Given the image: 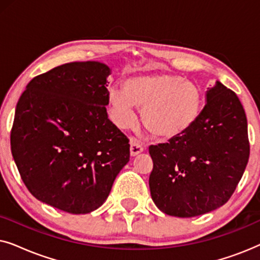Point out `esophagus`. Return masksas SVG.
<instances>
[{
    "label": "esophagus",
    "mask_w": 260,
    "mask_h": 260,
    "mask_svg": "<svg viewBox=\"0 0 260 260\" xmlns=\"http://www.w3.org/2000/svg\"><path fill=\"white\" fill-rule=\"evenodd\" d=\"M144 150L143 145L141 143H138V142L135 140V138H131L130 141V154L131 156H136L138 154H141L142 151Z\"/></svg>",
    "instance_id": "obj_1"
}]
</instances>
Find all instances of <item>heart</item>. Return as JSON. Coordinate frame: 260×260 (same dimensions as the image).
Returning a JSON list of instances; mask_svg holds the SVG:
<instances>
[{"label":"heart","mask_w":260,"mask_h":260,"mask_svg":"<svg viewBox=\"0 0 260 260\" xmlns=\"http://www.w3.org/2000/svg\"><path fill=\"white\" fill-rule=\"evenodd\" d=\"M117 125L135 123L134 105L142 109V123L151 136L169 140L193 125L200 111L197 85L173 74H144L125 80L124 91L112 88L109 94Z\"/></svg>","instance_id":"heart-1"}]
</instances>
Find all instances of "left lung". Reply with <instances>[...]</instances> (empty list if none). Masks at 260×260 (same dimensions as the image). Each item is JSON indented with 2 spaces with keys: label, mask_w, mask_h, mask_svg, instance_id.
Returning a JSON list of instances; mask_svg holds the SVG:
<instances>
[{
  "label": "left lung",
  "mask_w": 260,
  "mask_h": 260,
  "mask_svg": "<svg viewBox=\"0 0 260 260\" xmlns=\"http://www.w3.org/2000/svg\"><path fill=\"white\" fill-rule=\"evenodd\" d=\"M195 123L168 143L149 147V187L159 211L191 218L225 205L250 157L247 119L232 90L216 81Z\"/></svg>",
  "instance_id": "8db88e82"
}]
</instances>
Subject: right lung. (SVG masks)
<instances>
[{
    "mask_svg": "<svg viewBox=\"0 0 260 260\" xmlns=\"http://www.w3.org/2000/svg\"><path fill=\"white\" fill-rule=\"evenodd\" d=\"M98 61L69 62L33 78L17 102L10 148L31 195L71 214L104 204L130 158L129 138L109 119Z\"/></svg>",
    "mask_w": 260,
    "mask_h": 260,
    "instance_id": "right-lung-1",
    "label": "right lung"
}]
</instances>
